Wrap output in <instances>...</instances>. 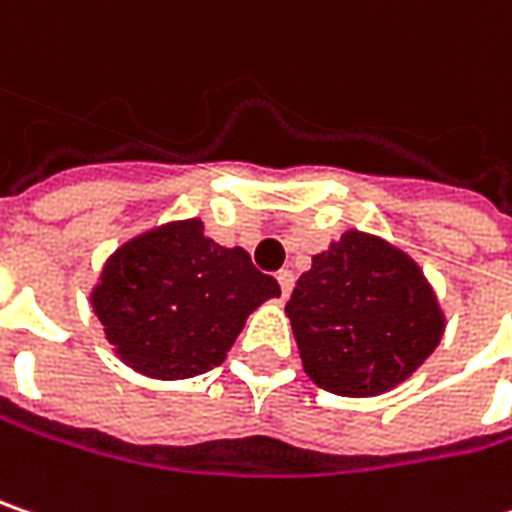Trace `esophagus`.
I'll list each match as a JSON object with an SVG mask.
<instances>
[{
  "label": "esophagus",
  "instance_id": "esophagus-1",
  "mask_svg": "<svg viewBox=\"0 0 512 512\" xmlns=\"http://www.w3.org/2000/svg\"><path fill=\"white\" fill-rule=\"evenodd\" d=\"M275 278H278V284H281V295H284V298H289V292H292V286H295V275H292L289 269H281Z\"/></svg>",
  "mask_w": 512,
  "mask_h": 512
}]
</instances>
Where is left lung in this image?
Here are the masks:
<instances>
[{
    "instance_id": "left-lung-1",
    "label": "left lung",
    "mask_w": 512,
    "mask_h": 512,
    "mask_svg": "<svg viewBox=\"0 0 512 512\" xmlns=\"http://www.w3.org/2000/svg\"><path fill=\"white\" fill-rule=\"evenodd\" d=\"M304 371L342 397H374L414 374L443 336L417 263L362 231L313 257L286 301Z\"/></svg>"
}]
</instances>
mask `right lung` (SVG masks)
<instances>
[{
  "label": "right lung",
  "mask_w": 512,
  "mask_h": 512,
  "mask_svg": "<svg viewBox=\"0 0 512 512\" xmlns=\"http://www.w3.org/2000/svg\"><path fill=\"white\" fill-rule=\"evenodd\" d=\"M275 295L278 281L243 249H226L202 234L199 220H185L121 246L92 304L130 368L185 379L217 368L249 313Z\"/></svg>",
  "instance_id": "obj_1"
}]
</instances>
